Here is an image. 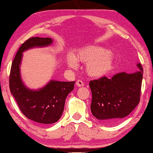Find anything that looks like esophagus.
<instances>
[{
  "label": "esophagus",
  "mask_w": 153,
  "mask_h": 153,
  "mask_svg": "<svg viewBox=\"0 0 153 153\" xmlns=\"http://www.w3.org/2000/svg\"><path fill=\"white\" fill-rule=\"evenodd\" d=\"M76 85H77V86H79V87H82V86H84V82L82 81V80L78 79L76 82Z\"/></svg>",
  "instance_id": "1"
}]
</instances>
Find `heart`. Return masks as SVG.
<instances>
[{
    "instance_id": "heart-1",
    "label": "heart",
    "mask_w": 153,
    "mask_h": 153,
    "mask_svg": "<svg viewBox=\"0 0 153 153\" xmlns=\"http://www.w3.org/2000/svg\"><path fill=\"white\" fill-rule=\"evenodd\" d=\"M87 62L86 71L90 76L102 77L107 76L115 66V61L107 49L98 46H86L77 52L76 58L73 55L67 56V64L71 68L78 67V61Z\"/></svg>"
}]
</instances>
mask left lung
Wrapping results in <instances>:
<instances>
[{
	"label": "left lung",
	"mask_w": 153,
	"mask_h": 153,
	"mask_svg": "<svg viewBox=\"0 0 153 153\" xmlns=\"http://www.w3.org/2000/svg\"><path fill=\"white\" fill-rule=\"evenodd\" d=\"M138 71L121 72L112 78L102 77L89 83L92 98L90 106L94 117L104 123H116L128 116L140 99L143 69L137 64Z\"/></svg>",
	"instance_id": "8db88e82"
}]
</instances>
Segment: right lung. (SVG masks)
<instances>
[{"label":"right lung","mask_w":153,"mask_h":153,"mask_svg":"<svg viewBox=\"0 0 153 153\" xmlns=\"http://www.w3.org/2000/svg\"><path fill=\"white\" fill-rule=\"evenodd\" d=\"M50 38L32 37L27 40L18 50L11 65L9 88L22 113L30 120L42 124L55 123L61 117L65 99L74 88L75 82L51 80L37 90L29 89L22 82L20 65L23 53L28 49L51 45Z\"/></svg>","instance_id":"add662e5"}]
</instances>
